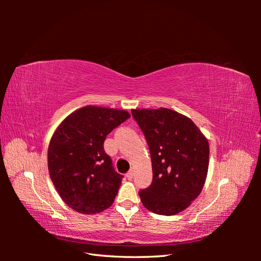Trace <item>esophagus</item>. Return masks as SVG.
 <instances>
[{
  "label": "esophagus",
  "instance_id": "obj_1",
  "mask_svg": "<svg viewBox=\"0 0 261 261\" xmlns=\"http://www.w3.org/2000/svg\"><path fill=\"white\" fill-rule=\"evenodd\" d=\"M133 176H134V172L130 170L129 172H127L126 173V177H127L128 179H132L133 178Z\"/></svg>",
  "mask_w": 261,
  "mask_h": 261
}]
</instances>
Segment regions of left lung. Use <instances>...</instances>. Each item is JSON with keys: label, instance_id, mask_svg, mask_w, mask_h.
Instances as JSON below:
<instances>
[{"label": "left lung", "instance_id": "obj_1", "mask_svg": "<svg viewBox=\"0 0 261 261\" xmlns=\"http://www.w3.org/2000/svg\"><path fill=\"white\" fill-rule=\"evenodd\" d=\"M149 146L152 183L139 192L149 211L174 216L201 193L209 167V143L191 118L174 110H132Z\"/></svg>", "mask_w": 261, "mask_h": 261}]
</instances>
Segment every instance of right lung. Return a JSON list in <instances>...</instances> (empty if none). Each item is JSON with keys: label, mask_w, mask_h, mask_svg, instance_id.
Instances as JSON below:
<instances>
[{"label": "right lung", "mask_w": 261, "mask_h": 261, "mask_svg": "<svg viewBox=\"0 0 261 261\" xmlns=\"http://www.w3.org/2000/svg\"><path fill=\"white\" fill-rule=\"evenodd\" d=\"M129 116L125 110L87 106L55 129L48 149L49 174L69 208L94 215L112 206L123 176L115 172L103 143Z\"/></svg>", "instance_id": "obj_1"}]
</instances>
